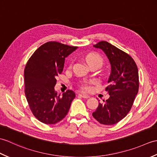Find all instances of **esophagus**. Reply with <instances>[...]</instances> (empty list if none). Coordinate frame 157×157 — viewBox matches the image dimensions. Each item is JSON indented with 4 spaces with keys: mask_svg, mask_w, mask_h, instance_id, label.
Wrapping results in <instances>:
<instances>
[{
    "mask_svg": "<svg viewBox=\"0 0 157 157\" xmlns=\"http://www.w3.org/2000/svg\"><path fill=\"white\" fill-rule=\"evenodd\" d=\"M78 95H79V96H81V97L84 98H88L90 97V96H89L88 95L86 94H83V93H79Z\"/></svg>",
    "mask_w": 157,
    "mask_h": 157,
    "instance_id": "34e87169",
    "label": "esophagus"
}]
</instances>
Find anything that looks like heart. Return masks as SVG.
<instances>
[{"instance_id":"obj_1","label":"heart","mask_w":157,"mask_h":157,"mask_svg":"<svg viewBox=\"0 0 157 157\" xmlns=\"http://www.w3.org/2000/svg\"><path fill=\"white\" fill-rule=\"evenodd\" d=\"M85 59L88 65L98 64L100 65H102L103 63L102 57L98 54H96V53H90V54L86 56ZM93 84H95V81L94 79L86 80L81 82V84H79V87L82 90H88L90 89V85Z\"/></svg>"}]
</instances>
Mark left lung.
I'll return each instance as SVG.
<instances>
[{"mask_svg":"<svg viewBox=\"0 0 157 157\" xmlns=\"http://www.w3.org/2000/svg\"><path fill=\"white\" fill-rule=\"evenodd\" d=\"M102 49L111 65L109 85L105 90L110 97L92 113L95 119L106 125L121 121L131 110L139 89L138 69L134 59L128 53L106 41L94 45Z\"/></svg>","mask_w":157,"mask_h":157,"instance_id":"obj_1","label":"left lung"}]
</instances>
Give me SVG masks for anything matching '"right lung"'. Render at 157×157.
Masks as SVG:
<instances>
[{
  "mask_svg": "<svg viewBox=\"0 0 157 157\" xmlns=\"http://www.w3.org/2000/svg\"><path fill=\"white\" fill-rule=\"evenodd\" d=\"M58 42H48L36 50L24 70L25 94L35 117L45 124H55L65 117L75 97L68 90L58 94L56 78L62 73L65 58L77 49Z\"/></svg>",
  "mask_w": 157,
  "mask_h": 157,
  "instance_id": "add662e5",
  "label": "right lung"
}]
</instances>
